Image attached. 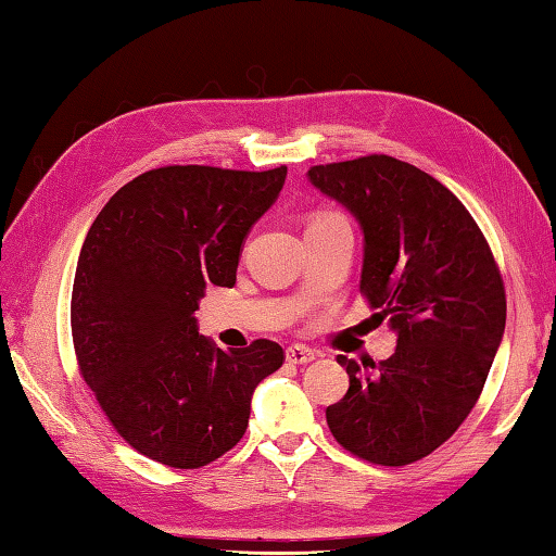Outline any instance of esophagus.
<instances>
[{
    "instance_id": "34e87169",
    "label": "esophagus",
    "mask_w": 556,
    "mask_h": 556,
    "mask_svg": "<svg viewBox=\"0 0 556 556\" xmlns=\"http://www.w3.org/2000/svg\"><path fill=\"white\" fill-rule=\"evenodd\" d=\"M314 350L304 348V345H290L286 350V359L292 362V365H309V362H314Z\"/></svg>"
}]
</instances>
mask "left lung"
<instances>
[{"mask_svg":"<svg viewBox=\"0 0 556 556\" xmlns=\"http://www.w3.org/2000/svg\"><path fill=\"white\" fill-rule=\"evenodd\" d=\"M307 179L357 220L359 292L395 333L381 365L338 357L350 387L326 422L355 456L407 466L480 399L506 326L502 276L472 215L420 167L367 155L314 165Z\"/></svg>","mask_w":556,"mask_h":556,"instance_id":"1","label":"left lung"}]
</instances>
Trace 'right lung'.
<instances>
[{
  "label": "right lung",
  "mask_w": 556,
  "mask_h": 556,
  "mask_svg": "<svg viewBox=\"0 0 556 556\" xmlns=\"http://www.w3.org/2000/svg\"><path fill=\"white\" fill-rule=\"evenodd\" d=\"M286 175L157 167L124 185L86 235L72 290L78 367L124 441L163 466L201 468L230 451L254 389L282 365L264 338L215 348L197 309L208 286H235L247 235Z\"/></svg>",
  "instance_id": "right-lung-1"
}]
</instances>
